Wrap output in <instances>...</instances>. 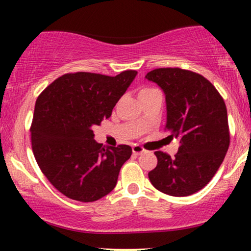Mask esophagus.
I'll use <instances>...</instances> for the list:
<instances>
[{
  "instance_id": "1",
  "label": "esophagus",
  "mask_w": 251,
  "mask_h": 251,
  "mask_svg": "<svg viewBox=\"0 0 251 251\" xmlns=\"http://www.w3.org/2000/svg\"><path fill=\"white\" fill-rule=\"evenodd\" d=\"M132 151H133V154L138 155V154L143 153V152L145 151V150H144L142 146H139V145H133V146H132Z\"/></svg>"
}]
</instances>
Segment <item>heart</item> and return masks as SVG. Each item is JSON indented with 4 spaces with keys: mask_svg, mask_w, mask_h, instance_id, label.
Segmentation results:
<instances>
[{
    "mask_svg": "<svg viewBox=\"0 0 251 251\" xmlns=\"http://www.w3.org/2000/svg\"><path fill=\"white\" fill-rule=\"evenodd\" d=\"M154 89H155V88H152V87H144V88L140 89V92H139V96H143V94L150 93V92L154 91Z\"/></svg>",
    "mask_w": 251,
    "mask_h": 251,
    "instance_id": "1",
    "label": "heart"
}]
</instances>
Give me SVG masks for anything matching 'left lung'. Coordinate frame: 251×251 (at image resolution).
<instances>
[{
	"label": "left lung",
	"mask_w": 251,
	"mask_h": 251,
	"mask_svg": "<svg viewBox=\"0 0 251 251\" xmlns=\"http://www.w3.org/2000/svg\"><path fill=\"white\" fill-rule=\"evenodd\" d=\"M146 79L165 93L169 139L179 140L174 158L155 151L150 181L163 194L190 196L203 189L220 169L230 145L226 106L216 87L201 74L181 68H157Z\"/></svg>",
	"instance_id": "1"
}]
</instances>
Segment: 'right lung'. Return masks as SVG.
I'll use <instances>...</instances> for the list:
<instances>
[{"mask_svg":"<svg viewBox=\"0 0 251 251\" xmlns=\"http://www.w3.org/2000/svg\"><path fill=\"white\" fill-rule=\"evenodd\" d=\"M137 71L116 76L76 72L54 80L37 98L30 126L37 165L66 197L94 201L117 185L128 145L109 146L94 140L93 128L111 117Z\"/></svg>","mask_w":251,"mask_h":251,"instance_id":"add662e5","label":"right lung"}]
</instances>
